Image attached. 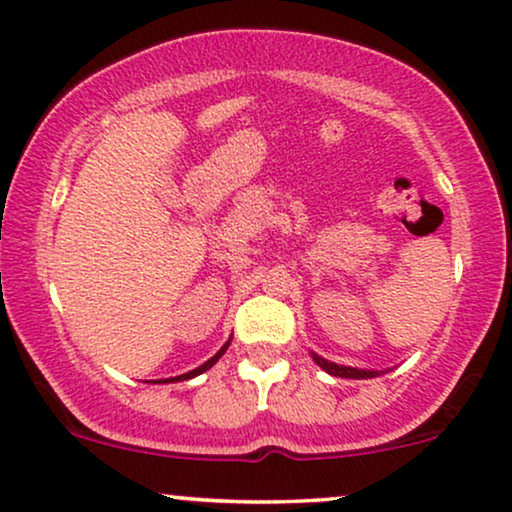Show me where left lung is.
I'll use <instances>...</instances> for the list:
<instances>
[{"mask_svg":"<svg viewBox=\"0 0 512 512\" xmlns=\"http://www.w3.org/2000/svg\"><path fill=\"white\" fill-rule=\"evenodd\" d=\"M312 359L323 368V371L335 375V378H354V380H361V378H375V375L383 373V371H366V368H352V366L333 364V361L319 357V354H316V352H312Z\"/></svg>","mask_w":512,"mask_h":512,"instance_id":"1","label":"left lung"}]
</instances>
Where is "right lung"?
<instances>
[{"instance_id": "add662e5", "label": "right lung", "mask_w": 512, "mask_h": 512, "mask_svg": "<svg viewBox=\"0 0 512 512\" xmlns=\"http://www.w3.org/2000/svg\"><path fill=\"white\" fill-rule=\"evenodd\" d=\"M229 345H231V338L224 342L222 345V349H219V352L215 354V357H210L208 361H205L203 366H198V368H193V371H189V373H184V375H177V378H165V380H151V383H181V380H191V378H196V375H200V373H205L208 371V368H212L219 361V357H222V354L226 352V349H229Z\"/></svg>"}]
</instances>
